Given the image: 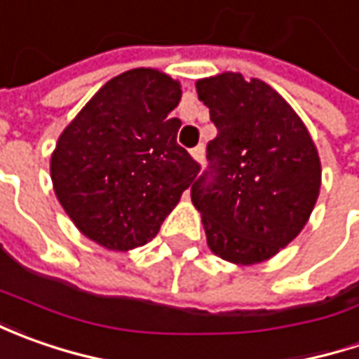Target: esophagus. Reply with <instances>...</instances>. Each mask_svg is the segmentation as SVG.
I'll return each instance as SVG.
<instances>
[{
  "label": "esophagus",
  "instance_id": "obj_1",
  "mask_svg": "<svg viewBox=\"0 0 359 359\" xmlns=\"http://www.w3.org/2000/svg\"><path fill=\"white\" fill-rule=\"evenodd\" d=\"M191 158L196 159V161H203V145H198V147H194L191 149Z\"/></svg>",
  "mask_w": 359,
  "mask_h": 359
}]
</instances>
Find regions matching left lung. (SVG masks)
Here are the masks:
<instances>
[{
	"label": "left lung",
	"mask_w": 359,
	"mask_h": 359,
	"mask_svg": "<svg viewBox=\"0 0 359 359\" xmlns=\"http://www.w3.org/2000/svg\"><path fill=\"white\" fill-rule=\"evenodd\" d=\"M217 135L191 186L208 245L233 264L269 259L306 226L322 182L318 149L278 91L241 74L200 79Z\"/></svg>",
	"instance_id": "obj_1"
}]
</instances>
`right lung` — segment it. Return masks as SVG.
<instances>
[{
  "label": "right lung",
  "mask_w": 359,
  "mask_h": 359,
  "mask_svg": "<svg viewBox=\"0 0 359 359\" xmlns=\"http://www.w3.org/2000/svg\"><path fill=\"white\" fill-rule=\"evenodd\" d=\"M180 83L158 69H130L105 83L63 130L51 182L77 229L107 250L156 238L200 163L177 144L172 118Z\"/></svg>",
  "instance_id": "1"
}]
</instances>
